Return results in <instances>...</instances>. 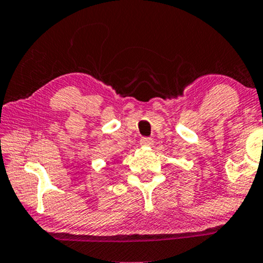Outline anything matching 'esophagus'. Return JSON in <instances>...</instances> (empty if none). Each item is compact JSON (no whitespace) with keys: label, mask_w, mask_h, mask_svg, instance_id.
Here are the masks:
<instances>
[{"label":"esophagus","mask_w":263,"mask_h":263,"mask_svg":"<svg viewBox=\"0 0 263 263\" xmlns=\"http://www.w3.org/2000/svg\"><path fill=\"white\" fill-rule=\"evenodd\" d=\"M141 146H152L154 145V140L151 137H142L140 140Z\"/></svg>","instance_id":"esophagus-1"}]
</instances>
